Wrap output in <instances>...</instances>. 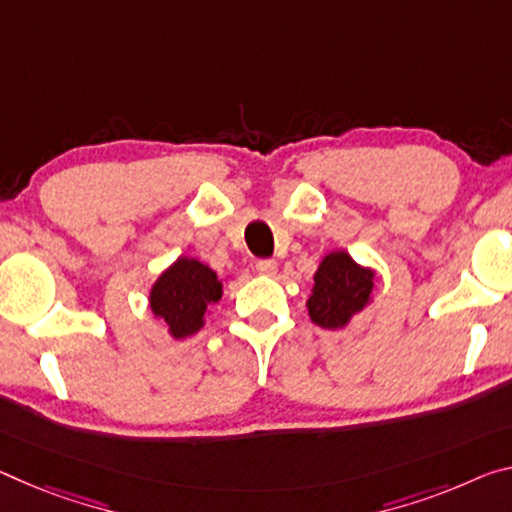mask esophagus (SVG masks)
Instances as JSON below:
<instances>
[{"mask_svg": "<svg viewBox=\"0 0 512 512\" xmlns=\"http://www.w3.org/2000/svg\"><path fill=\"white\" fill-rule=\"evenodd\" d=\"M255 269L259 275H275V271H278V262L275 259H259V262L255 264Z\"/></svg>", "mask_w": 512, "mask_h": 512, "instance_id": "34e87169", "label": "esophagus"}]
</instances>
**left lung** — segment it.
<instances>
[{
    "mask_svg": "<svg viewBox=\"0 0 512 512\" xmlns=\"http://www.w3.org/2000/svg\"><path fill=\"white\" fill-rule=\"evenodd\" d=\"M373 291V271L362 269L346 253H330L314 275L307 300L310 319L321 328H342L364 310Z\"/></svg>",
    "mask_w": 512,
    "mask_h": 512,
    "instance_id": "obj_1",
    "label": "left lung"
}]
</instances>
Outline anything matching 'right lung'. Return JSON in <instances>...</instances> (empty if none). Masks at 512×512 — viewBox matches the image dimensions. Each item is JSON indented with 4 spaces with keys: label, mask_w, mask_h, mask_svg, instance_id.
<instances>
[{
    "label": "right lung",
    "mask_w": 512,
    "mask_h": 512,
    "mask_svg": "<svg viewBox=\"0 0 512 512\" xmlns=\"http://www.w3.org/2000/svg\"><path fill=\"white\" fill-rule=\"evenodd\" d=\"M221 282L209 266L198 259L180 257L154 282L150 305L154 316L168 323L170 335L182 339L202 328L207 305L221 298Z\"/></svg>",
    "instance_id": "obj_1"
}]
</instances>
